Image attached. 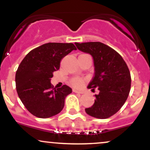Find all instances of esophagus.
Returning a JSON list of instances; mask_svg holds the SVG:
<instances>
[{"mask_svg":"<svg viewBox=\"0 0 150 150\" xmlns=\"http://www.w3.org/2000/svg\"><path fill=\"white\" fill-rule=\"evenodd\" d=\"M73 92H75V93H79V94H83V92H82V91L77 90V89H73Z\"/></svg>","mask_w":150,"mask_h":150,"instance_id":"esophagus-1","label":"esophagus"}]
</instances>
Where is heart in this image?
Here are the masks:
<instances>
[{"mask_svg":"<svg viewBox=\"0 0 150 150\" xmlns=\"http://www.w3.org/2000/svg\"><path fill=\"white\" fill-rule=\"evenodd\" d=\"M71 84L73 86H75V87H80L82 85V81L80 79L75 78L71 80Z\"/></svg>","mask_w":150,"mask_h":150,"instance_id":"obj_1","label":"heart"}]
</instances>
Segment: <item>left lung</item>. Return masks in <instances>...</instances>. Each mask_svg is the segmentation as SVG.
Returning <instances> with one entry per match:
<instances>
[{"label":"left lung","instance_id":"left-lung-1","mask_svg":"<svg viewBox=\"0 0 150 150\" xmlns=\"http://www.w3.org/2000/svg\"><path fill=\"white\" fill-rule=\"evenodd\" d=\"M77 48L90 54L93 58L94 76L87 88H97L95 100L91 107L85 108L89 116L100 119L118 112L128 97L131 77L126 63L114 49L101 42L75 43Z\"/></svg>","mask_w":150,"mask_h":150}]
</instances>
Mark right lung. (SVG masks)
<instances>
[{
  "instance_id": "1",
  "label": "right lung",
  "mask_w": 150,
  "mask_h": 150,
  "mask_svg": "<svg viewBox=\"0 0 150 150\" xmlns=\"http://www.w3.org/2000/svg\"><path fill=\"white\" fill-rule=\"evenodd\" d=\"M73 50L77 49L72 43H47L32 50L20 63L15 75L17 92L32 115L46 118L63 110L72 89L65 85L53 88L51 78L62 58Z\"/></svg>"
}]
</instances>
